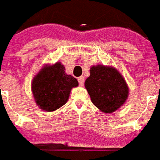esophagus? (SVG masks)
<instances>
[{
    "mask_svg": "<svg viewBox=\"0 0 160 160\" xmlns=\"http://www.w3.org/2000/svg\"><path fill=\"white\" fill-rule=\"evenodd\" d=\"M78 82H79V85L82 86V85H83V83H84V78H83V77H79V78H78Z\"/></svg>",
    "mask_w": 160,
    "mask_h": 160,
    "instance_id": "1",
    "label": "esophagus"
}]
</instances>
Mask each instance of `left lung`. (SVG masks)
<instances>
[{
	"label": "left lung",
	"mask_w": 160,
	"mask_h": 160,
	"mask_svg": "<svg viewBox=\"0 0 160 160\" xmlns=\"http://www.w3.org/2000/svg\"><path fill=\"white\" fill-rule=\"evenodd\" d=\"M84 85L93 104L105 113L117 111L128 98V87L124 78L112 67H91V76Z\"/></svg>",
	"instance_id": "8db88e82"
}]
</instances>
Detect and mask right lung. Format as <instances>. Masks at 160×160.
I'll return each instance as SVG.
<instances>
[{"label": "right lung", "instance_id": "obj_1", "mask_svg": "<svg viewBox=\"0 0 160 160\" xmlns=\"http://www.w3.org/2000/svg\"><path fill=\"white\" fill-rule=\"evenodd\" d=\"M78 85V80L65 73L60 62L45 66L32 82V91L37 105L45 112H53L68 101L69 92Z\"/></svg>", "mask_w": 160, "mask_h": 160}]
</instances>
